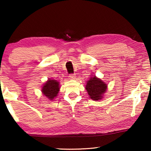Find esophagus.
<instances>
[{
  "instance_id": "1",
  "label": "esophagus",
  "mask_w": 151,
  "mask_h": 151,
  "mask_svg": "<svg viewBox=\"0 0 151 151\" xmlns=\"http://www.w3.org/2000/svg\"><path fill=\"white\" fill-rule=\"evenodd\" d=\"M76 77L75 74H71V75H69V79L71 80L76 79Z\"/></svg>"
}]
</instances>
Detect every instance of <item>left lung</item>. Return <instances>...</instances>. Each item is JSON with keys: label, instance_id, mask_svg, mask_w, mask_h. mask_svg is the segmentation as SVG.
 Here are the masks:
<instances>
[{"label": "left lung", "instance_id": "obj_1", "mask_svg": "<svg viewBox=\"0 0 151 151\" xmlns=\"http://www.w3.org/2000/svg\"><path fill=\"white\" fill-rule=\"evenodd\" d=\"M89 80L86 82L85 88L89 98L94 101H98L104 98V94L106 92L107 84L96 76L91 75Z\"/></svg>", "mask_w": 151, "mask_h": 151}]
</instances>
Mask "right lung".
Listing matches in <instances>:
<instances>
[{"label": "right lung", "mask_w": 151, "mask_h": 151, "mask_svg": "<svg viewBox=\"0 0 151 151\" xmlns=\"http://www.w3.org/2000/svg\"><path fill=\"white\" fill-rule=\"evenodd\" d=\"M60 82L56 80L49 78L46 82L43 84L41 91L43 96L48 98L49 100H53L58 96L60 91Z\"/></svg>", "instance_id": "obj_1"}]
</instances>
